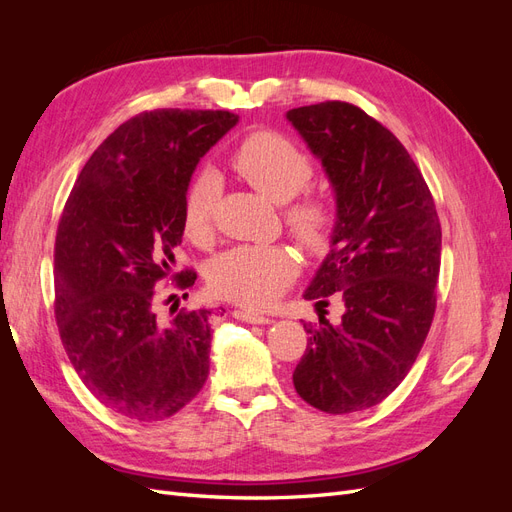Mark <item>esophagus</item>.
I'll list each match as a JSON object with an SVG mask.
<instances>
[{
  "label": "esophagus",
  "mask_w": 512,
  "mask_h": 512,
  "mask_svg": "<svg viewBox=\"0 0 512 512\" xmlns=\"http://www.w3.org/2000/svg\"><path fill=\"white\" fill-rule=\"evenodd\" d=\"M232 316H235L237 320H243V322H252V324H269L271 320L265 316V314H258V312H247V309H235L232 312Z\"/></svg>",
  "instance_id": "34e87169"
}]
</instances>
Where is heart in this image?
<instances>
[{
	"label": "heart",
	"instance_id": "1",
	"mask_svg": "<svg viewBox=\"0 0 512 512\" xmlns=\"http://www.w3.org/2000/svg\"><path fill=\"white\" fill-rule=\"evenodd\" d=\"M230 164L258 192L275 203H286L284 222L305 250L320 252L331 243L339 222L335 200L307 190L314 160L305 149L280 132L260 130L239 143ZM218 179L203 173L192 179L183 198V230L192 241L211 235ZM294 277L297 262L284 245H239L215 256L207 271L213 294L245 307H260L277 297Z\"/></svg>",
	"mask_w": 512,
	"mask_h": 512
}]
</instances>
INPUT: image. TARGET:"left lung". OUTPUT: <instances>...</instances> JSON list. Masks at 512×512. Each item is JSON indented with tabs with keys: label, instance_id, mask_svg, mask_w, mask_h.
Returning <instances> with one entry per match:
<instances>
[{
	"label": "left lung",
	"instance_id": "left-lung-1",
	"mask_svg": "<svg viewBox=\"0 0 512 512\" xmlns=\"http://www.w3.org/2000/svg\"><path fill=\"white\" fill-rule=\"evenodd\" d=\"M327 168L339 222L333 247L303 297L344 314L305 324L294 367L299 397L327 414L367 410L389 397L421 352L436 314L442 228L421 170L399 138L342 100L288 111Z\"/></svg>",
	"mask_w": 512,
	"mask_h": 512
}]
</instances>
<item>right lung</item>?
<instances>
[{
	"mask_svg": "<svg viewBox=\"0 0 512 512\" xmlns=\"http://www.w3.org/2000/svg\"><path fill=\"white\" fill-rule=\"evenodd\" d=\"M228 111L156 108L91 153L55 237V320L76 374L102 406L132 421L177 414L209 376L211 309L156 314L158 284L183 237V198L198 160L235 126ZM173 299V297H170Z\"/></svg>",
	"mask_w": 512,
	"mask_h": 512,
	"instance_id": "right-lung-1",
	"label": "right lung"
}]
</instances>
